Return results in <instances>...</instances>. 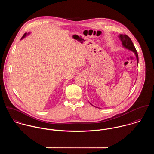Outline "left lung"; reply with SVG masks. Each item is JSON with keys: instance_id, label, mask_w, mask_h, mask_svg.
I'll use <instances>...</instances> for the list:
<instances>
[{"instance_id": "1", "label": "left lung", "mask_w": 154, "mask_h": 154, "mask_svg": "<svg viewBox=\"0 0 154 154\" xmlns=\"http://www.w3.org/2000/svg\"><path fill=\"white\" fill-rule=\"evenodd\" d=\"M119 38H120L121 41L122 42V44L123 45L132 51L134 53L135 55H136V59H137V63L138 64V62H139V58H138V54H137V52L135 48V47L134 45V44H133L132 43V41L131 40V39L129 37H128L127 35H123V34H120V36H119Z\"/></svg>"}]
</instances>
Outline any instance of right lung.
<instances>
[{
	"instance_id": "obj_1",
	"label": "right lung",
	"mask_w": 154,
	"mask_h": 154,
	"mask_svg": "<svg viewBox=\"0 0 154 154\" xmlns=\"http://www.w3.org/2000/svg\"><path fill=\"white\" fill-rule=\"evenodd\" d=\"M26 33H25V34H23V36H22V38H21V39H22V38H24V37H25V36H26Z\"/></svg>"
}]
</instances>
